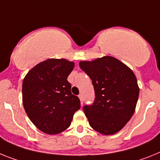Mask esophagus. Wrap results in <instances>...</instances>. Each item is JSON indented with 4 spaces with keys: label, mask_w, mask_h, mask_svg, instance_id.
I'll list each match as a JSON object with an SVG mask.
<instances>
[{
    "label": "esophagus",
    "mask_w": 160,
    "mask_h": 160,
    "mask_svg": "<svg viewBox=\"0 0 160 160\" xmlns=\"http://www.w3.org/2000/svg\"><path fill=\"white\" fill-rule=\"evenodd\" d=\"M79 98H80V103H81V105H83V103H84L83 95H82V94H80V95H79Z\"/></svg>",
    "instance_id": "1"
}]
</instances>
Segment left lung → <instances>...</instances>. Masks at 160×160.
Listing matches in <instances>:
<instances>
[{
  "label": "left lung",
  "instance_id": "obj_1",
  "mask_svg": "<svg viewBox=\"0 0 160 160\" xmlns=\"http://www.w3.org/2000/svg\"><path fill=\"white\" fill-rule=\"evenodd\" d=\"M80 67L92 80L95 100L83 109L89 125L105 135L116 134L130 121L139 95L133 71L112 56L80 61Z\"/></svg>",
  "mask_w": 160,
  "mask_h": 160
}]
</instances>
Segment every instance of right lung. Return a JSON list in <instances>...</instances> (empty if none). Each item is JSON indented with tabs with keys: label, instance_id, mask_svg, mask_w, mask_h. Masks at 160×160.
Returning a JSON list of instances; mask_svg holds the SVG:
<instances>
[{
	"label": "right lung",
	"instance_id": "add662e5",
	"mask_svg": "<svg viewBox=\"0 0 160 160\" xmlns=\"http://www.w3.org/2000/svg\"><path fill=\"white\" fill-rule=\"evenodd\" d=\"M75 67L64 59H49L34 67L22 83V102L34 126L48 134H57L70 126L80 109L78 97L68 81Z\"/></svg>",
	"mask_w": 160,
	"mask_h": 160
}]
</instances>
